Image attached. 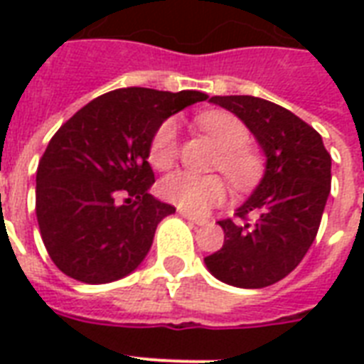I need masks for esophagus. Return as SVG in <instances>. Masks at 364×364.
I'll use <instances>...</instances> for the list:
<instances>
[{
  "instance_id": "obj_1",
  "label": "esophagus",
  "mask_w": 364,
  "mask_h": 364,
  "mask_svg": "<svg viewBox=\"0 0 364 364\" xmlns=\"http://www.w3.org/2000/svg\"><path fill=\"white\" fill-rule=\"evenodd\" d=\"M179 215H183L185 219H188L191 223H194V225H205V223H208V219H204V217H196L194 213H191V211L183 210V208H179Z\"/></svg>"
}]
</instances>
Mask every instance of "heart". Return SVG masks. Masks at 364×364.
Masks as SVG:
<instances>
[{"label":"heart","instance_id":"heart-1","mask_svg":"<svg viewBox=\"0 0 364 364\" xmlns=\"http://www.w3.org/2000/svg\"><path fill=\"white\" fill-rule=\"evenodd\" d=\"M200 128L215 139L221 147L217 168L227 176L234 187H247L259 177L262 160L259 153L247 145L249 130L238 117L227 111H208L198 117ZM177 159V121L166 119L156 128L151 147L149 162L166 170ZM160 194L179 208L193 213H205L213 205L221 204L227 194V185L219 176H200L194 171L179 170L166 176L160 181Z\"/></svg>","mask_w":364,"mask_h":364}]
</instances>
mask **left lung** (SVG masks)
<instances>
[{
    "label": "left lung",
    "instance_id": "obj_1",
    "mask_svg": "<svg viewBox=\"0 0 364 364\" xmlns=\"http://www.w3.org/2000/svg\"><path fill=\"white\" fill-rule=\"evenodd\" d=\"M210 102L247 126L266 168L236 210L238 221H219L225 243L204 262L223 283L268 287L289 276L316 240L331 193V154L321 136L282 105L255 96H213Z\"/></svg>",
    "mask_w": 364,
    "mask_h": 364
}]
</instances>
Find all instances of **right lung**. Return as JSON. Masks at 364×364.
I'll list each match as a JSON object with an SVG mask.
<instances>
[{
	"instance_id": "add662e5",
	"label": "right lung",
	"mask_w": 364,
	"mask_h": 364,
	"mask_svg": "<svg viewBox=\"0 0 364 364\" xmlns=\"http://www.w3.org/2000/svg\"><path fill=\"white\" fill-rule=\"evenodd\" d=\"M204 100L198 90L119 88L60 126L37 166L36 213L43 243L65 276L100 285L141 264L159 223L176 213L149 194L151 139L168 117Z\"/></svg>"
}]
</instances>
